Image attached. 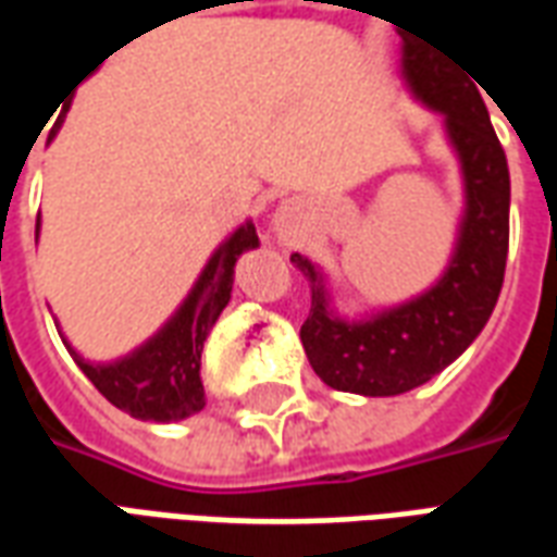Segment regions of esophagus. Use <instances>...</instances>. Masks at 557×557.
I'll return each mask as SVG.
<instances>
[{
  "mask_svg": "<svg viewBox=\"0 0 557 557\" xmlns=\"http://www.w3.org/2000/svg\"><path fill=\"white\" fill-rule=\"evenodd\" d=\"M289 220H292V208L289 206H283L277 211V218H274V223H277L280 230H283V226H289Z\"/></svg>",
  "mask_w": 557,
  "mask_h": 557,
  "instance_id": "obj_1",
  "label": "esophagus"
}]
</instances>
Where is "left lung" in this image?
<instances>
[{"label": "left lung", "instance_id": "8db88e82", "mask_svg": "<svg viewBox=\"0 0 557 557\" xmlns=\"http://www.w3.org/2000/svg\"><path fill=\"white\" fill-rule=\"evenodd\" d=\"M403 77L444 115L466 182V214L438 283L399 307L346 322L331 310L322 271L292 253L313 292L301 325L310 367L327 387L361 397H397L420 387L474 343L498 301L510 242V172L480 91L409 41L403 44Z\"/></svg>", "mask_w": 557, "mask_h": 557}]
</instances>
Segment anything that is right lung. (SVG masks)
Masks as SVG:
<instances>
[{
	"instance_id": "1",
	"label": "right lung",
	"mask_w": 557,
	"mask_h": 557,
	"mask_svg": "<svg viewBox=\"0 0 557 557\" xmlns=\"http://www.w3.org/2000/svg\"><path fill=\"white\" fill-rule=\"evenodd\" d=\"M38 230L41 220L35 223V238ZM253 247H259V235L253 220H247L214 250L190 295L184 298L170 322L122 361L89 363L65 339L67 351L74 355L79 370L89 375L91 385L131 418L170 423L202 411L206 409V391L199 379L202 346L208 331L214 327L218 315L232 298L238 256Z\"/></svg>"
}]
</instances>
